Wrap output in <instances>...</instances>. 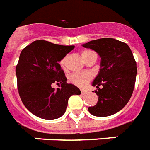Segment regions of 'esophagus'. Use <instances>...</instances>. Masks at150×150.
<instances>
[{"mask_svg":"<svg viewBox=\"0 0 150 150\" xmlns=\"http://www.w3.org/2000/svg\"><path fill=\"white\" fill-rule=\"evenodd\" d=\"M86 93H87V91H85V90H82V91H81V94H82V95H85Z\"/></svg>","mask_w":150,"mask_h":150,"instance_id":"obj_1","label":"esophagus"}]
</instances>
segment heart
<instances>
[{
  "mask_svg": "<svg viewBox=\"0 0 150 150\" xmlns=\"http://www.w3.org/2000/svg\"><path fill=\"white\" fill-rule=\"evenodd\" d=\"M91 51L86 50L82 52V56L84 60H86V59L89 57L90 55L94 54ZM66 64H67V56L64 57L60 61V66L64 70L66 69ZM92 75L91 73L88 72H83V73H73L69 76V81L71 83H72L75 86L83 88L88 84L90 81L91 80Z\"/></svg>",
  "mask_w": 150,
  "mask_h": 150,
  "instance_id": "1",
  "label": "heart"
}]
</instances>
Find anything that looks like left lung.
<instances>
[{
  "label": "left lung",
  "mask_w": 150,
  "mask_h": 150,
  "mask_svg": "<svg viewBox=\"0 0 150 150\" xmlns=\"http://www.w3.org/2000/svg\"><path fill=\"white\" fill-rule=\"evenodd\" d=\"M83 46L101 57L100 71L92 83L98 99L88 110L98 117L114 115L126 106L134 91L137 64L133 53L126 43L113 38L98 39Z\"/></svg>",
  "instance_id": "1"
}]
</instances>
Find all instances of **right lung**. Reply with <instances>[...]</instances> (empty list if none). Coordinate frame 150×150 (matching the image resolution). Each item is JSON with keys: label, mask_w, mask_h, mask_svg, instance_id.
Returning <instances> with one entry per match:
<instances>
[{"label": "right lung", "mask_w": 150, "mask_h": 150, "mask_svg": "<svg viewBox=\"0 0 150 150\" xmlns=\"http://www.w3.org/2000/svg\"><path fill=\"white\" fill-rule=\"evenodd\" d=\"M48 41L35 40L22 50L16 67L17 89L22 103L32 114L43 119H55L66 111L73 95H80L77 86L67 83L59 62L73 50ZM59 84L58 88L51 84Z\"/></svg>", "instance_id": "1"}]
</instances>
